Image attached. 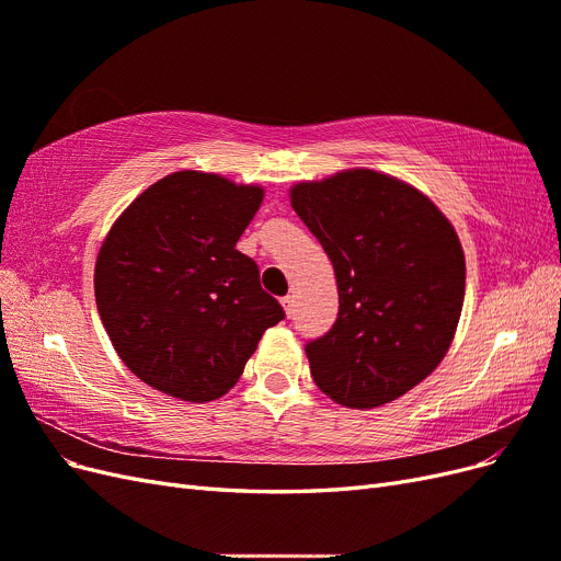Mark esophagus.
<instances>
[{"mask_svg":"<svg viewBox=\"0 0 561 561\" xmlns=\"http://www.w3.org/2000/svg\"><path fill=\"white\" fill-rule=\"evenodd\" d=\"M280 304H283V311H285V316L290 318V316H293V309H295V299H293V297H283V299H280Z\"/></svg>","mask_w":561,"mask_h":561,"instance_id":"34e87169","label":"esophagus"}]
</instances>
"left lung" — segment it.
Returning <instances> with one entry per match:
<instances>
[{"label":"left lung","mask_w":561,"mask_h":561,"mask_svg":"<svg viewBox=\"0 0 561 561\" xmlns=\"http://www.w3.org/2000/svg\"><path fill=\"white\" fill-rule=\"evenodd\" d=\"M290 203L334 266L339 316L307 344L316 386L375 410L447 355L466 295V257L435 203L393 175L351 168L297 182Z\"/></svg>","instance_id":"1"}]
</instances>
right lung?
Masks as SVG:
<instances>
[{
	"instance_id": "obj_1",
	"label": "right lung",
	"mask_w": 561,
	"mask_h": 561,
	"mask_svg": "<svg viewBox=\"0 0 561 561\" xmlns=\"http://www.w3.org/2000/svg\"><path fill=\"white\" fill-rule=\"evenodd\" d=\"M264 186L178 171L116 217L95 260V304L118 358L184 402L222 398L283 320L260 268L236 250Z\"/></svg>"
}]
</instances>
